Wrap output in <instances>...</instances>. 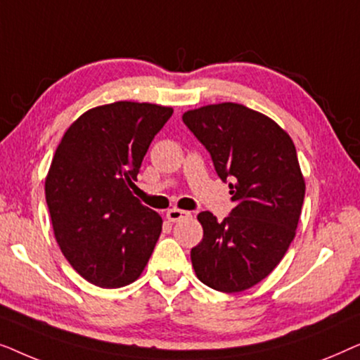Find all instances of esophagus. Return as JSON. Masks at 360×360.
<instances>
[{
	"instance_id": "obj_1",
	"label": "esophagus",
	"mask_w": 360,
	"mask_h": 360,
	"mask_svg": "<svg viewBox=\"0 0 360 360\" xmlns=\"http://www.w3.org/2000/svg\"><path fill=\"white\" fill-rule=\"evenodd\" d=\"M186 216H190L188 211H184L179 208H172L167 211V218H169V221H172V223H176V221L184 219V218H186Z\"/></svg>"
}]
</instances>
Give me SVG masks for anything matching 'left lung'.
<instances>
[{
	"label": "left lung",
	"mask_w": 360,
	"mask_h": 360,
	"mask_svg": "<svg viewBox=\"0 0 360 360\" xmlns=\"http://www.w3.org/2000/svg\"><path fill=\"white\" fill-rule=\"evenodd\" d=\"M181 120L206 147L236 206L218 221L201 211L203 239L191 249L195 274L210 288L244 292L280 264L297 231L304 180L290 136L238 103L201 106Z\"/></svg>",
	"instance_id": "obj_1"
}]
</instances>
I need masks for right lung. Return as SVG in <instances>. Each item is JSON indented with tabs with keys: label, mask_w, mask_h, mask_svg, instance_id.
Listing matches in <instances>:
<instances>
[{
	"label": "right lung",
	"mask_w": 360,
	"mask_h": 360,
	"mask_svg": "<svg viewBox=\"0 0 360 360\" xmlns=\"http://www.w3.org/2000/svg\"><path fill=\"white\" fill-rule=\"evenodd\" d=\"M174 110L116 101L78 117L63 134L46 179L60 250L83 278L120 288L139 278L162 218L132 195L142 159Z\"/></svg>",
	"instance_id": "obj_1"
}]
</instances>
